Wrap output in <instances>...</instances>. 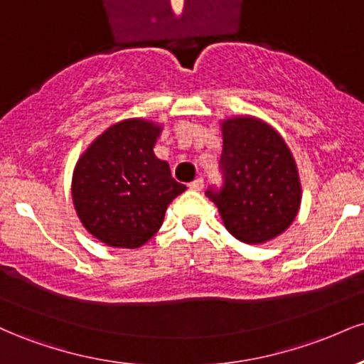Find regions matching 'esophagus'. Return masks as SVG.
Wrapping results in <instances>:
<instances>
[{"label":"esophagus","mask_w":364,"mask_h":364,"mask_svg":"<svg viewBox=\"0 0 364 364\" xmlns=\"http://www.w3.org/2000/svg\"><path fill=\"white\" fill-rule=\"evenodd\" d=\"M188 186H190V190L200 191V190H202V188H203V179H202V178H196L195 181H191Z\"/></svg>","instance_id":"obj_1"}]
</instances>
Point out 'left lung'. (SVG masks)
Returning <instances> with one entry per match:
<instances>
[{
  "label": "left lung",
  "instance_id": "1",
  "mask_svg": "<svg viewBox=\"0 0 364 364\" xmlns=\"http://www.w3.org/2000/svg\"><path fill=\"white\" fill-rule=\"evenodd\" d=\"M223 129L224 186L205 195L219 208L229 232L246 245L282 235L298 215L301 181L281 133L255 116H235Z\"/></svg>",
  "mask_w": 364,
  "mask_h": 364
}]
</instances>
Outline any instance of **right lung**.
<instances>
[{"label": "right lung", "mask_w": 364, "mask_h": 364, "mask_svg": "<svg viewBox=\"0 0 364 364\" xmlns=\"http://www.w3.org/2000/svg\"><path fill=\"white\" fill-rule=\"evenodd\" d=\"M162 127L132 118L102 132L78 157L75 210L92 236L112 248H140L159 231L169 203L186 190L154 154Z\"/></svg>", "instance_id": "obj_1"}]
</instances>
